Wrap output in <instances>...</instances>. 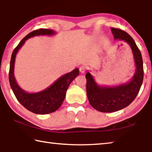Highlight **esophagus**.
Wrapping results in <instances>:
<instances>
[{
    "label": "esophagus",
    "instance_id": "34e87169",
    "mask_svg": "<svg viewBox=\"0 0 152 152\" xmlns=\"http://www.w3.org/2000/svg\"><path fill=\"white\" fill-rule=\"evenodd\" d=\"M80 73L81 74H84L85 72H86V66H81L80 67Z\"/></svg>",
    "mask_w": 152,
    "mask_h": 152
}]
</instances>
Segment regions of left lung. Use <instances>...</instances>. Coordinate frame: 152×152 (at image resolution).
Segmentation results:
<instances>
[{"label": "left lung", "mask_w": 152, "mask_h": 152, "mask_svg": "<svg viewBox=\"0 0 152 152\" xmlns=\"http://www.w3.org/2000/svg\"><path fill=\"white\" fill-rule=\"evenodd\" d=\"M111 29L115 40L123 41L129 45L133 53L136 70L129 82L112 87L98 85L91 74L86 73V92L89 102L95 109L103 113L117 111L129 106L137 96L144 78L143 60L134 40L120 29L111 28Z\"/></svg>", "instance_id": "left-lung-1"}]
</instances>
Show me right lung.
<instances>
[{
  "instance_id": "right-lung-1",
  "label": "right lung",
  "mask_w": 152,
  "mask_h": 152,
  "mask_svg": "<svg viewBox=\"0 0 152 152\" xmlns=\"http://www.w3.org/2000/svg\"><path fill=\"white\" fill-rule=\"evenodd\" d=\"M55 34L56 32L54 30L49 29H40L33 31L22 39L12 54L9 70V82L11 88L18 101L26 109L34 113L45 115L56 111L63 102L68 86L79 74V69L78 68H75L72 72L61 76L48 88L35 93H28L18 84L14 77L15 60L16 54L25 43V41L29 38L38 35Z\"/></svg>"
}]
</instances>
